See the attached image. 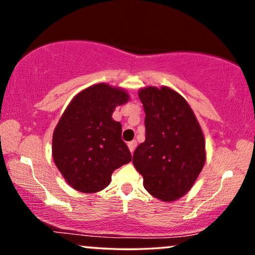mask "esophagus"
<instances>
[{"label": "esophagus", "instance_id": "34e87169", "mask_svg": "<svg viewBox=\"0 0 255 255\" xmlns=\"http://www.w3.org/2000/svg\"><path fill=\"white\" fill-rule=\"evenodd\" d=\"M135 146H136V141H129L128 142V148H129V151L131 152V153H133L134 152V150H135Z\"/></svg>", "mask_w": 255, "mask_h": 255}]
</instances>
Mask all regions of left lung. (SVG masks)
<instances>
[{"mask_svg":"<svg viewBox=\"0 0 255 255\" xmlns=\"http://www.w3.org/2000/svg\"><path fill=\"white\" fill-rule=\"evenodd\" d=\"M145 110V141L133 164L154 198L174 201L194 184L206 159L203 130L194 113L176 91L148 86L139 91Z\"/></svg>","mask_w":255,"mask_h":255,"instance_id":"obj_1","label":"left lung"}]
</instances>
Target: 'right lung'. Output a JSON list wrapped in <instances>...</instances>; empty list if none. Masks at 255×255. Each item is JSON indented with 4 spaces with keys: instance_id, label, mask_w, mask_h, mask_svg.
Here are the masks:
<instances>
[{
    "instance_id": "right-lung-1",
    "label": "right lung",
    "mask_w": 255,
    "mask_h": 255,
    "mask_svg": "<svg viewBox=\"0 0 255 255\" xmlns=\"http://www.w3.org/2000/svg\"><path fill=\"white\" fill-rule=\"evenodd\" d=\"M128 99L125 90L101 83L78 93L61 116L52 135V158L77 191H102L114 170L131 160L122 126L111 118Z\"/></svg>"
}]
</instances>
